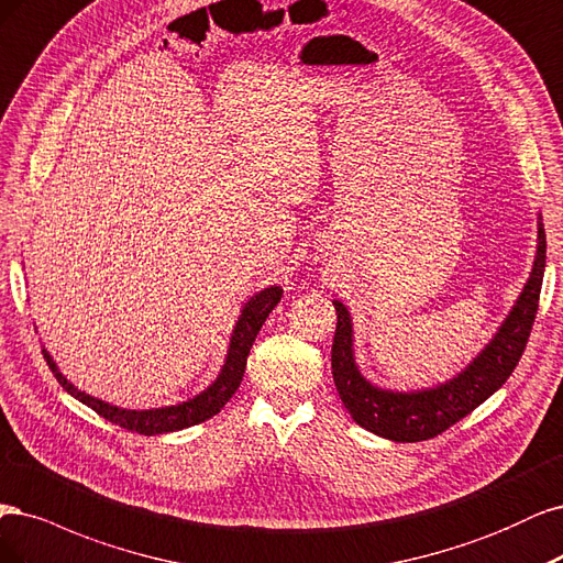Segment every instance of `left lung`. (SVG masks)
Instances as JSON below:
<instances>
[{"mask_svg":"<svg viewBox=\"0 0 563 563\" xmlns=\"http://www.w3.org/2000/svg\"><path fill=\"white\" fill-rule=\"evenodd\" d=\"M542 271H545V229L538 227V255L523 292L496 339L482 355L449 384L423 393H388L369 386L353 360V330L346 306L334 301L336 332L332 343V374L341 402L353 421L393 442L432 440L488 400L519 365L538 313Z\"/></svg>","mask_w":563,"mask_h":563,"instance_id":"obj_1","label":"left lung"}]
</instances>
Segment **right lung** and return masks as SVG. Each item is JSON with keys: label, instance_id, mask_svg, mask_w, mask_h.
I'll return each mask as SVG.
<instances>
[{"label": "right lung", "instance_id": "add662e5", "mask_svg": "<svg viewBox=\"0 0 563 563\" xmlns=\"http://www.w3.org/2000/svg\"><path fill=\"white\" fill-rule=\"evenodd\" d=\"M283 297L280 287H268L264 292H260L257 297H252L243 313L239 318V324H235L233 336H231V346H229V355L222 367V374L217 376L214 384L203 390L201 395H196L194 400L183 402L177 407H163V409H150V411H131V409H119L107 405L102 400H96L81 390H77L69 380L58 372L56 362L48 357V353H44L46 365L51 367L53 376L58 378V384L71 395L77 397L79 402H84L86 407L93 409L96 413H100L102 419H107L114 426H121L123 430L129 432H137V434H163V432H173V430H183V428H191L196 423H203L208 419H212L214 413H220L222 407L231 400V395L239 390L243 374H245V365H247V355L252 343H255L264 320L268 318V313L274 311L276 303Z\"/></svg>", "mask_w": 563, "mask_h": 563}]
</instances>
